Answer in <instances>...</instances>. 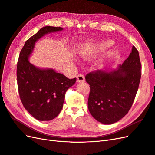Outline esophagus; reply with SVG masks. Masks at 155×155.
<instances>
[{
	"instance_id": "esophagus-1",
	"label": "esophagus",
	"mask_w": 155,
	"mask_h": 155,
	"mask_svg": "<svg viewBox=\"0 0 155 155\" xmlns=\"http://www.w3.org/2000/svg\"><path fill=\"white\" fill-rule=\"evenodd\" d=\"M77 81L78 82H83L85 81V77L82 74H79L77 77Z\"/></svg>"
}]
</instances>
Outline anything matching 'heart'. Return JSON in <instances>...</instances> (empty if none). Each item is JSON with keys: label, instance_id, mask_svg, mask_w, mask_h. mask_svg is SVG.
Returning <instances> with one entry per match:
<instances>
[{"label": "heart", "instance_id": "1", "mask_svg": "<svg viewBox=\"0 0 155 155\" xmlns=\"http://www.w3.org/2000/svg\"><path fill=\"white\" fill-rule=\"evenodd\" d=\"M112 44H113V43H112V41H105L104 43H102L101 44V45H100L99 50H104L108 47H109V46H110ZM79 55H80V57L83 59H88L89 57H90V54H89L88 51L86 50L82 51L80 53V54H79Z\"/></svg>", "mask_w": 155, "mask_h": 155}]
</instances>
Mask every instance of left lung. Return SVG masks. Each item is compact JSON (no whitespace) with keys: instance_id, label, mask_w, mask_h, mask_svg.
<instances>
[{"instance_id":"left-lung-1","label":"left lung","mask_w":155,"mask_h":155,"mask_svg":"<svg viewBox=\"0 0 155 155\" xmlns=\"http://www.w3.org/2000/svg\"><path fill=\"white\" fill-rule=\"evenodd\" d=\"M139 53L133 46L120 68L109 72L94 70L85 76L90 85L88 108L97 121L112 124L128 113L137 95L141 78Z\"/></svg>"}]
</instances>
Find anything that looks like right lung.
<instances>
[{
	"instance_id": "add662e5",
	"label": "right lung",
	"mask_w": 155,
	"mask_h": 155,
	"mask_svg": "<svg viewBox=\"0 0 155 155\" xmlns=\"http://www.w3.org/2000/svg\"><path fill=\"white\" fill-rule=\"evenodd\" d=\"M61 27L45 26L23 46L17 61V81L22 104L29 113L39 121L53 120L60 113L65 93L76 81L51 69L41 70L30 63L28 57L35 42L50 32L62 30Z\"/></svg>"
}]
</instances>
